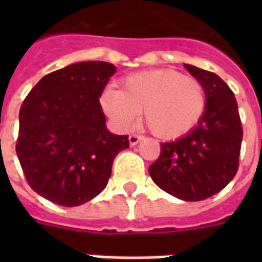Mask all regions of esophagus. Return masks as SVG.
<instances>
[{"label": "esophagus", "instance_id": "obj_1", "mask_svg": "<svg viewBox=\"0 0 262 262\" xmlns=\"http://www.w3.org/2000/svg\"><path fill=\"white\" fill-rule=\"evenodd\" d=\"M143 139L140 135H136V133H133V135L129 136V143H130V145H136V144L139 143L140 140Z\"/></svg>", "mask_w": 262, "mask_h": 262}]
</instances>
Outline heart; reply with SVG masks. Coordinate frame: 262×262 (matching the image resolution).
<instances>
[{"instance_id":"heart-1","label":"heart","mask_w":262,"mask_h":262,"mask_svg":"<svg viewBox=\"0 0 262 262\" xmlns=\"http://www.w3.org/2000/svg\"><path fill=\"white\" fill-rule=\"evenodd\" d=\"M207 95L203 83L174 69L136 73L122 81L121 91L108 90L102 106L119 126H127L143 111L144 122L164 140L181 137L203 117Z\"/></svg>"}]
</instances>
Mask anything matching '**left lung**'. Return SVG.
<instances>
[{
    "mask_svg": "<svg viewBox=\"0 0 262 262\" xmlns=\"http://www.w3.org/2000/svg\"><path fill=\"white\" fill-rule=\"evenodd\" d=\"M185 68L205 88V111L186 136L160 144L149 175L168 194L201 201L219 193L235 177L244 130L238 103L227 84L212 72L187 63Z\"/></svg>",
    "mask_w": 262,
    "mask_h": 262,
    "instance_id": "1",
    "label": "left lung"
}]
</instances>
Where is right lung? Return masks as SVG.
Masks as SVG:
<instances>
[{
	"label": "right lung",
	"mask_w": 262,
	"mask_h": 262,
	"mask_svg": "<svg viewBox=\"0 0 262 262\" xmlns=\"http://www.w3.org/2000/svg\"><path fill=\"white\" fill-rule=\"evenodd\" d=\"M115 73L103 61L72 63L46 75L18 114L16 154L28 185L62 207L87 203L106 187L127 136L107 130L99 98Z\"/></svg>",
	"instance_id": "obj_1"
}]
</instances>
